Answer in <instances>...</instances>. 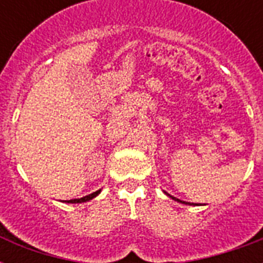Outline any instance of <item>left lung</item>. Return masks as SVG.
Returning <instances> with one entry per match:
<instances>
[{
  "instance_id": "1",
  "label": "left lung",
  "mask_w": 263,
  "mask_h": 263,
  "mask_svg": "<svg viewBox=\"0 0 263 263\" xmlns=\"http://www.w3.org/2000/svg\"><path fill=\"white\" fill-rule=\"evenodd\" d=\"M164 192H165V191H164ZM165 194H166V195H168L169 198H172L173 200H176V202H180V203H184V204H190V206H192V204H194V206H195V203H190V202H184V200H180V199H177V198H175V196L169 195L168 192H165ZM196 206H198V203H196Z\"/></svg>"
}]
</instances>
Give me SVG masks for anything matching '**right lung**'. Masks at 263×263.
Instances as JSON below:
<instances>
[{
	"label": "right lung",
	"instance_id": "add662e5",
	"mask_svg": "<svg viewBox=\"0 0 263 263\" xmlns=\"http://www.w3.org/2000/svg\"><path fill=\"white\" fill-rule=\"evenodd\" d=\"M101 194V190H98V191L92 192V194H90V195H86L83 196V198H79V199H71V200H64L65 203H83V202H88V200L94 199L95 196L99 195Z\"/></svg>",
	"mask_w": 263,
	"mask_h": 263
}]
</instances>
